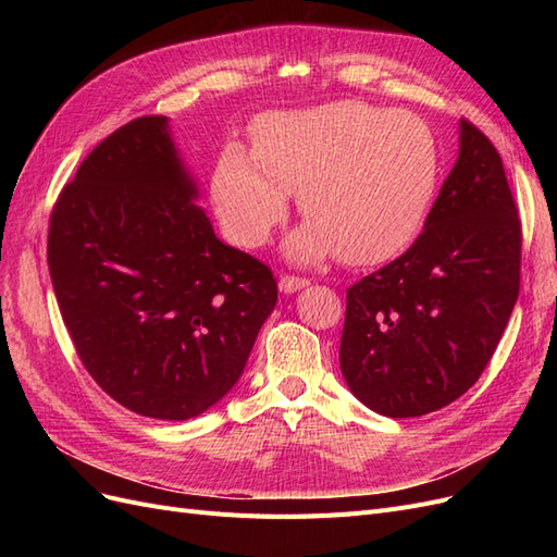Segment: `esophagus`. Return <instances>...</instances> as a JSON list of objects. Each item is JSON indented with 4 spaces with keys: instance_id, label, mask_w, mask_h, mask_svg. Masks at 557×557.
<instances>
[{
    "instance_id": "obj_1",
    "label": "esophagus",
    "mask_w": 557,
    "mask_h": 557,
    "mask_svg": "<svg viewBox=\"0 0 557 557\" xmlns=\"http://www.w3.org/2000/svg\"><path fill=\"white\" fill-rule=\"evenodd\" d=\"M307 285H309V281L307 278H299V276H281V281H278V288L285 295L307 288Z\"/></svg>"
}]
</instances>
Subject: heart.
<instances>
[{
	"instance_id": "heart-1",
	"label": "heart",
	"mask_w": 557,
	"mask_h": 557,
	"mask_svg": "<svg viewBox=\"0 0 557 557\" xmlns=\"http://www.w3.org/2000/svg\"><path fill=\"white\" fill-rule=\"evenodd\" d=\"M440 176V144L418 115L332 102L264 115L252 153L225 146L211 197L227 237L258 248L285 218L288 195H297L309 223L290 237V258L339 252L364 267L393 260L416 242Z\"/></svg>"
}]
</instances>
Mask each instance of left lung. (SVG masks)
<instances>
[{
  "label": "left lung",
  "mask_w": 557,
  "mask_h": 557,
  "mask_svg": "<svg viewBox=\"0 0 557 557\" xmlns=\"http://www.w3.org/2000/svg\"><path fill=\"white\" fill-rule=\"evenodd\" d=\"M520 288V221L502 158L460 121V153L413 246L346 293L342 374L364 407L425 416L474 385Z\"/></svg>",
  "instance_id": "1"
}]
</instances>
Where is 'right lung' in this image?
Here are the masks:
<instances>
[{
	"mask_svg": "<svg viewBox=\"0 0 557 557\" xmlns=\"http://www.w3.org/2000/svg\"><path fill=\"white\" fill-rule=\"evenodd\" d=\"M166 115L115 129L64 185L48 269L81 362L125 409L188 420L239 381L276 307L269 267L215 237Z\"/></svg>",
	"mask_w": 557,
	"mask_h": 557,
	"instance_id": "right-lung-1",
	"label": "right lung"
}]
</instances>
